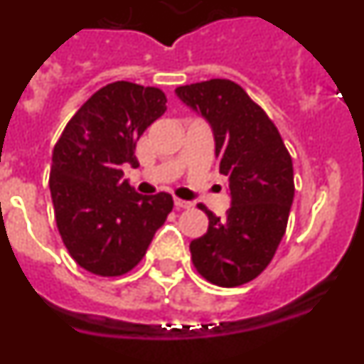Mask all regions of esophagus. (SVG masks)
I'll list each match as a JSON object with an SVG mask.
<instances>
[{
  "mask_svg": "<svg viewBox=\"0 0 364 364\" xmlns=\"http://www.w3.org/2000/svg\"><path fill=\"white\" fill-rule=\"evenodd\" d=\"M191 202L188 200H182V198H175V208L176 210H188V208H191Z\"/></svg>",
  "mask_w": 364,
  "mask_h": 364,
  "instance_id": "1",
  "label": "esophagus"
}]
</instances>
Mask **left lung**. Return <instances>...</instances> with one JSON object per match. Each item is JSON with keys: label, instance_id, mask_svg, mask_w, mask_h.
Returning a JSON list of instances; mask_svg holds the SVG:
<instances>
[{"label": "left lung", "instance_id": "8db88e82", "mask_svg": "<svg viewBox=\"0 0 364 364\" xmlns=\"http://www.w3.org/2000/svg\"><path fill=\"white\" fill-rule=\"evenodd\" d=\"M186 105L210 122L218 171L230 178L231 208L210 218L208 233L189 244L193 264L222 288L246 284L264 272L284 237L294 202V164L277 127L231 80L176 87Z\"/></svg>", "mask_w": 364, "mask_h": 364}]
</instances>
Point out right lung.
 <instances>
[{"instance_id": "add662e5", "label": "right lung", "mask_w": 364, "mask_h": 364, "mask_svg": "<svg viewBox=\"0 0 364 364\" xmlns=\"http://www.w3.org/2000/svg\"><path fill=\"white\" fill-rule=\"evenodd\" d=\"M156 87L114 82L96 91L65 125L53 151L50 197L67 252L87 272L118 277L144 259L173 210L169 193L144 197L122 166H138L136 140L166 112Z\"/></svg>"}]
</instances>
